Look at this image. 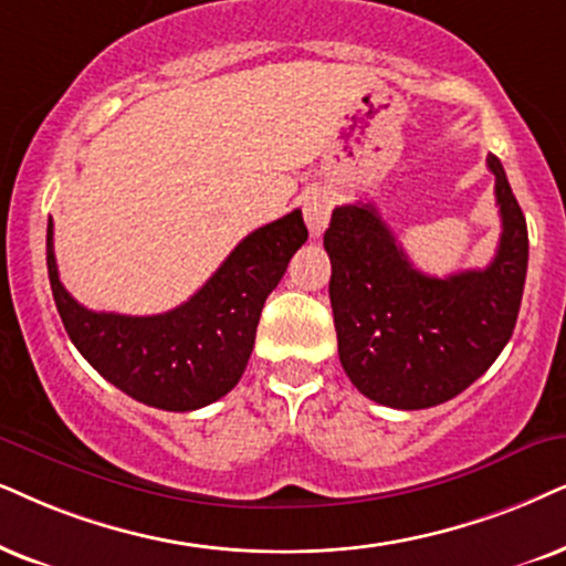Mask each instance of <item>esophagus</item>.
Returning a JSON list of instances; mask_svg holds the SVG:
<instances>
[{
  "instance_id": "esophagus-1",
  "label": "esophagus",
  "mask_w": 566,
  "mask_h": 566,
  "mask_svg": "<svg viewBox=\"0 0 566 566\" xmlns=\"http://www.w3.org/2000/svg\"><path fill=\"white\" fill-rule=\"evenodd\" d=\"M334 200L326 190H307L303 196V217L313 238H321L332 219Z\"/></svg>"
}]
</instances>
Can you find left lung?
<instances>
[{"mask_svg":"<svg viewBox=\"0 0 566 566\" xmlns=\"http://www.w3.org/2000/svg\"><path fill=\"white\" fill-rule=\"evenodd\" d=\"M502 238L485 269L428 276L405 255L374 203L334 209L324 234L339 360L360 395L397 410L447 402L481 378L517 324L527 224L496 156Z\"/></svg>","mask_w":566,"mask_h":566,"instance_id":"1","label":"left lung"}]
</instances>
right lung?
<instances>
[{
  "instance_id": "add662e5",
  "label": "right lung",
  "mask_w": 566,
  "mask_h": 566,
  "mask_svg": "<svg viewBox=\"0 0 566 566\" xmlns=\"http://www.w3.org/2000/svg\"><path fill=\"white\" fill-rule=\"evenodd\" d=\"M307 240L303 211L250 232L188 303L159 316H123L83 307L62 287L54 224L46 266L60 318L81 355L127 397L169 412L217 402L245 374L263 303Z\"/></svg>"
}]
</instances>
